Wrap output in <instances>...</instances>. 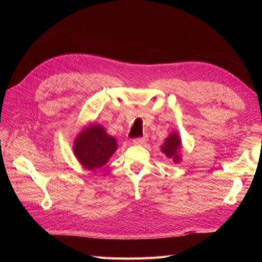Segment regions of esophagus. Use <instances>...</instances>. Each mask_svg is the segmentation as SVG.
Wrapping results in <instances>:
<instances>
[{
    "label": "esophagus",
    "mask_w": 262,
    "mask_h": 262,
    "mask_svg": "<svg viewBox=\"0 0 262 262\" xmlns=\"http://www.w3.org/2000/svg\"><path fill=\"white\" fill-rule=\"evenodd\" d=\"M146 140H147V137L144 136V137H141V138L133 139L132 142H133V144H136V145H142V144L145 143Z\"/></svg>",
    "instance_id": "34e87169"
}]
</instances>
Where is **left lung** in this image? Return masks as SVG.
<instances>
[{"label":"left lung","instance_id":"left-lung-1","mask_svg":"<svg viewBox=\"0 0 262 262\" xmlns=\"http://www.w3.org/2000/svg\"><path fill=\"white\" fill-rule=\"evenodd\" d=\"M181 146V141L176 133H171L170 136L165 140V143L162 146V150L167 155L168 157H171L173 161L178 162L180 157L178 155V152Z\"/></svg>","mask_w":262,"mask_h":262}]
</instances>
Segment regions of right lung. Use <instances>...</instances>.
<instances>
[{"mask_svg": "<svg viewBox=\"0 0 262 262\" xmlns=\"http://www.w3.org/2000/svg\"><path fill=\"white\" fill-rule=\"evenodd\" d=\"M117 149L116 139L107 134L101 125H91L75 140L74 154L86 169L104 166Z\"/></svg>", "mask_w": 262, "mask_h": 262, "instance_id": "add662e5", "label": "right lung"}]
</instances>
